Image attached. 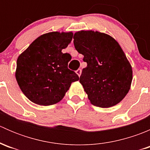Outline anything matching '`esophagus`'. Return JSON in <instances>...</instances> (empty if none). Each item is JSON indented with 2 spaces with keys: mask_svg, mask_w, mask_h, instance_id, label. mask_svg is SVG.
Wrapping results in <instances>:
<instances>
[{
  "mask_svg": "<svg viewBox=\"0 0 150 150\" xmlns=\"http://www.w3.org/2000/svg\"><path fill=\"white\" fill-rule=\"evenodd\" d=\"M81 72H82V71H81V69H77V70H76V73L78 74V76H81Z\"/></svg>",
  "mask_w": 150,
  "mask_h": 150,
  "instance_id": "1",
  "label": "esophagus"
}]
</instances>
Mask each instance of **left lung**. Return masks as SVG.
<instances>
[{
	"label": "left lung",
	"instance_id": "1",
	"mask_svg": "<svg viewBox=\"0 0 150 150\" xmlns=\"http://www.w3.org/2000/svg\"><path fill=\"white\" fill-rule=\"evenodd\" d=\"M74 46L84 56L80 83L91 104L107 108L122 100L132 81V68L121 47L111 36L93 31L75 33Z\"/></svg>",
	"mask_w": 150,
	"mask_h": 150
}]
</instances>
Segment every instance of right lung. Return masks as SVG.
Masks as SVG:
<instances>
[{"instance_id": "1", "label": "right lung", "mask_w": 150, "mask_h": 150, "mask_svg": "<svg viewBox=\"0 0 150 150\" xmlns=\"http://www.w3.org/2000/svg\"><path fill=\"white\" fill-rule=\"evenodd\" d=\"M72 36V33H46L35 40L18 57L16 81L31 102L43 106L57 104L71 83L79 80L67 67L70 54L62 52Z\"/></svg>"}]
</instances>
